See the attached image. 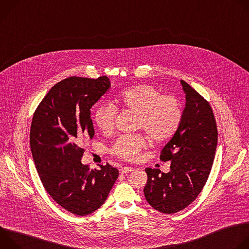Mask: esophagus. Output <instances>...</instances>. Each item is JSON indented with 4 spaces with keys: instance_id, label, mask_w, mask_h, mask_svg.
<instances>
[{
    "instance_id": "esophagus-1",
    "label": "esophagus",
    "mask_w": 249,
    "mask_h": 249,
    "mask_svg": "<svg viewBox=\"0 0 249 249\" xmlns=\"http://www.w3.org/2000/svg\"><path fill=\"white\" fill-rule=\"evenodd\" d=\"M131 171H133V168L130 167V166H123V167L120 168V172L122 174H127V173H129Z\"/></svg>"
}]
</instances>
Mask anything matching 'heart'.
I'll return each instance as SVG.
<instances>
[{
	"mask_svg": "<svg viewBox=\"0 0 249 249\" xmlns=\"http://www.w3.org/2000/svg\"><path fill=\"white\" fill-rule=\"evenodd\" d=\"M115 105L100 102L93 110V121L97 128L110 132L115 124L118 110L136 115L135 126L144 130L156 142H164L172 138L179 129L183 110L180 101L172 94H162L151 85H141L119 93ZM147 145L142 134L119 136L110 147V153L124 160L134 161Z\"/></svg>",
	"mask_w": 249,
	"mask_h": 249,
	"instance_id": "b5f03b06",
	"label": "heart"
}]
</instances>
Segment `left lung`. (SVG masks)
<instances>
[{"label": "left lung", "mask_w": 249, "mask_h": 249, "mask_svg": "<svg viewBox=\"0 0 249 249\" xmlns=\"http://www.w3.org/2000/svg\"><path fill=\"white\" fill-rule=\"evenodd\" d=\"M186 107L179 129L160 152L161 161H170V171L147 167L144 194L148 203L164 214L188 207L203 190L214 162L218 129L208 100L181 81Z\"/></svg>", "instance_id": "8db88e82"}]
</instances>
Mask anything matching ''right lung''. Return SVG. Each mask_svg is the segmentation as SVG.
Instances as JSON below:
<instances>
[{
    "mask_svg": "<svg viewBox=\"0 0 249 249\" xmlns=\"http://www.w3.org/2000/svg\"><path fill=\"white\" fill-rule=\"evenodd\" d=\"M109 88L106 76L67 78L51 88L33 113L29 142L40 180L58 205L77 216L96 211L119 175L108 162L89 169L81 161L84 139L94 136L90 108Z\"/></svg>",
    "mask_w": 249,
    "mask_h": 249,
    "instance_id": "right-lung-1",
    "label": "right lung"
}]
</instances>
